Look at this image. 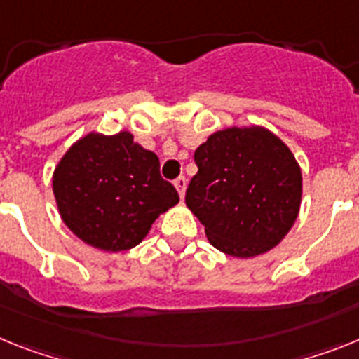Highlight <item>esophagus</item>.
<instances>
[{
  "instance_id": "esophagus-1",
  "label": "esophagus",
  "mask_w": 359,
  "mask_h": 359,
  "mask_svg": "<svg viewBox=\"0 0 359 359\" xmlns=\"http://www.w3.org/2000/svg\"><path fill=\"white\" fill-rule=\"evenodd\" d=\"M175 188L177 191H179L180 198H184V193H186V186H188V180H186V177H179V179H175Z\"/></svg>"
}]
</instances>
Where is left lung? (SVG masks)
I'll list each match as a JSON object with an SVG mask.
<instances>
[{
  "label": "left lung",
  "mask_w": 359,
  "mask_h": 359,
  "mask_svg": "<svg viewBox=\"0 0 359 359\" xmlns=\"http://www.w3.org/2000/svg\"><path fill=\"white\" fill-rule=\"evenodd\" d=\"M198 171L186 204L211 244L236 258L266 253L294 224L302 171L291 149L266 128H227L195 149Z\"/></svg>",
  "instance_id": "obj_1"
}]
</instances>
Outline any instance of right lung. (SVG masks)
Returning <instances> with one entry per match:
<instances>
[{"label": "right lung", "instance_id": "add662e5", "mask_svg": "<svg viewBox=\"0 0 359 359\" xmlns=\"http://www.w3.org/2000/svg\"><path fill=\"white\" fill-rule=\"evenodd\" d=\"M54 195L74 235L102 251L137 245L155 218L179 202L173 184L161 177L157 155L128 132L77 141L55 168Z\"/></svg>", "mask_w": 359, "mask_h": 359}]
</instances>
